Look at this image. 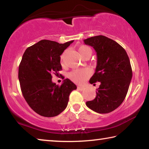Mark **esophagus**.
Instances as JSON below:
<instances>
[{
    "label": "esophagus",
    "instance_id": "34e87169",
    "mask_svg": "<svg viewBox=\"0 0 149 149\" xmlns=\"http://www.w3.org/2000/svg\"><path fill=\"white\" fill-rule=\"evenodd\" d=\"M77 89L79 90H81V91H83L85 89V87H81V86H78L77 87Z\"/></svg>",
    "mask_w": 149,
    "mask_h": 149
}]
</instances>
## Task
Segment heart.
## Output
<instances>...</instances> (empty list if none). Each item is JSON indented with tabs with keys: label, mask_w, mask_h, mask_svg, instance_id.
Returning <instances> with one entry per match:
<instances>
[{
	"label": "heart",
	"mask_w": 149,
	"mask_h": 149,
	"mask_svg": "<svg viewBox=\"0 0 149 149\" xmlns=\"http://www.w3.org/2000/svg\"><path fill=\"white\" fill-rule=\"evenodd\" d=\"M78 51L82 57H84L87 54H91V49L85 45H81L79 47ZM89 75L90 73L87 69H81L75 70L70 72L69 77L72 81L77 84H84L87 78L89 77Z\"/></svg>",
	"instance_id": "obj_1"
}]
</instances>
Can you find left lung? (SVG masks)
<instances>
[{
	"label": "left lung",
	"instance_id": "8db88e82",
	"mask_svg": "<svg viewBox=\"0 0 149 149\" xmlns=\"http://www.w3.org/2000/svg\"><path fill=\"white\" fill-rule=\"evenodd\" d=\"M84 41L97 52V67L89 82H100L95 99L86 105L99 114L111 112L122 104L127 93L132 78L130 58L121 45L103 35Z\"/></svg>",
	"mask_w": 149,
	"mask_h": 149
}]
</instances>
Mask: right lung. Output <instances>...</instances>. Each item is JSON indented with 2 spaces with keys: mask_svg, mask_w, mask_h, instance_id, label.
Instances as JSON below:
<instances>
[{
  "mask_svg": "<svg viewBox=\"0 0 149 149\" xmlns=\"http://www.w3.org/2000/svg\"><path fill=\"white\" fill-rule=\"evenodd\" d=\"M74 41L60 44L41 40L27 48L19 65L18 79L22 95L37 114L54 117L66 108L69 96L77 89L69 79L58 86L52 81V74L62 70L60 55Z\"/></svg>",
  "mask_w": 149,
  "mask_h": 149,
  "instance_id": "1",
  "label": "right lung"
}]
</instances>
